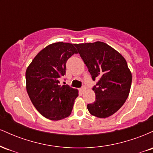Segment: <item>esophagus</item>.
<instances>
[{
    "instance_id": "34e87169",
    "label": "esophagus",
    "mask_w": 153,
    "mask_h": 153,
    "mask_svg": "<svg viewBox=\"0 0 153 153\" xmlns=\"http://www.w3.org/2000/svg\"><path fill=\"white\" fill-rule=\"evenodd\" d=\"M80 91H81V92H82V93H83V92H84V91H85V86H83V87H82V88H80Z\"/></svg>"
}]
</instances>
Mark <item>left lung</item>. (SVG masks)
<instances>
[{
	"mask_svg": "<svg viewBox=\"0 0 153 153\" xmlns=\"http://www.w3.org/2000/svg\"><path fill=\"white\" fill-rule=\"evenodd\" d=\"M88 69L96 94L94 103L87 105L92 115L106 118L123 106L129 96L131 74L122 54L106 43L96 42L75 45Z\"/></svg>",
	"mask_w": 153,
	"mask_h": 153,
	"instance_id": "obj_1",
	"label": "left lung"
}]
</instances>
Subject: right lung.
Returning <instances> with one entry per match:
<instances>
[{"label": "right lung", "instance_id": "add662e5", "mask_svg": "<svg viewBox=\"0 0 153 153\" xmlns=\"http://www.w3.org/2000/svg\"><path fill=\"white\" fill-rule=\"evenodd\" d=\"M75 45L56 42L43 49L26 72V91L35 108L43 117L60 120L71 115L78 90L60 85L68 59L77 54Z\"/></svg>", "mask_w": 153, "mask_h": 153}]
</instances>
